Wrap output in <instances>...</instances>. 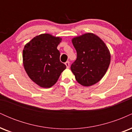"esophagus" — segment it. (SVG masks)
<instances>
[{
    "instance_id": "34e87169",
    "label": "esophagus",
    "mask_w": 132,
    "mask_h": 132,
    "mask_svg": "<svg viewBox=\"0 0 132 132\" xmlns=\"http://www.w3.org/2000/svg\"><path fill=\"white\" fill-rule=\"evenodd\" d=\"M65 64H66V68H69V61H66V63H65Z\"/></svg>"
}]
</instances>
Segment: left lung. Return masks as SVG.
I'll return each instance as SVG.
<instances>
[{
    "instance_id": "left-lung-1",
    "label": "left lung",
    "mask_w": 132,
    "mask_h": 132,
    "mask_svg": "<svg viewBox=\"0 0 132 132\" xmlns=\"http://www.w3.org/2000/svg\"><path fill=\"white\" fill-rule=\"evenodd\" d=\"M77 52V58L71 69L78 82L90 86L102 79L110 63L108 48L99 37L91 33L72 38Z\"/></svg>"
}]
</instances>
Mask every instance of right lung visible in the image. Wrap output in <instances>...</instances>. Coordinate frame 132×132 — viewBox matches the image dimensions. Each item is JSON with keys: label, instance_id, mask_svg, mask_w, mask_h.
<instances>
[{"label": "right lung", "instance_id": "1", "mask_svg": "<svg viewBox=\"0 0 132 132\" xmlns=\"http://www.w3.org/2000/svg\"><path fill=\"white\" fill-rule=\"evenodd\" d=\"M60 37L45 33L34 37L23 50V63L29 78L37 85L49 88L56 82L66 66L57 49Z\"/></svg>", "mask_w": 132, "mask_h": 132}]
</instances>
